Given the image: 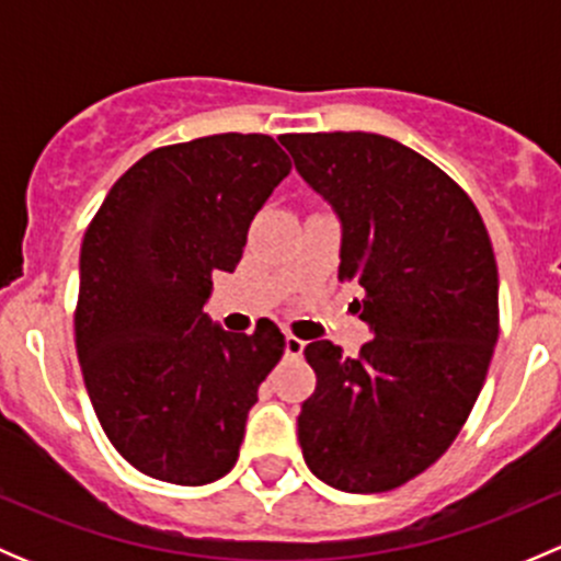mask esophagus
Instances as JSON below:
<instances>
[{
  "mask_svg": "<svg viewBox=\"0 0 561 561\" xmlns=\"http://www.w3.org/2000/svg\"><path fill=\"white\" fill-rule=\"evenodd\" d=\"M304 347H307V342H304V339L287 333V336H285V353L290 355V358H298V355L304 353Z\"/></svg>",
  "mask_w": 561,
  "mask_h": 561,
  "instance_id": "esophagus-1",
  "label": "esophagus"
}]
</instances>
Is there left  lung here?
<instances>
[{"mask_svg":"<svg viewBox=\"0 0 561 561\" xmlns=\"http://www.w3.org/2000/svg\"><path fill=\"white\" fill-rule=\"evenodd\" d=\"M296 171L342 225L339 279L364 287L371 342L307 344L317 388L298 443L322 483L377 494L432 467L472 412L500 336V276L467 192L375 133L285 135Z\"/></svg>","mask_w":561,"mask_h":561,"instance_id":"obj_1","label":"left lung"}]
</instances>
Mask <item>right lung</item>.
Returning a JSON list of instances; mask_svg holds the SVG:
<instances>
[{
    "mask_svg": "<svg viewBox=\"0 0 561 561\" xmlns=\"http://www.w3.org/2000/svg\"><path fill=\"white\" fill-rule=\"evenodd\" d=\"M290 157L268 135H208L135 162L81 247L76 347L98 421L144 474L206 485L233 469L260 382L285 353L271 320L230 333L203 312Z\"/></svg>",
    "mask_w": 561,
    "mask_h": 561,
    "instance_id": "1",
    "label": "right lung"
}]
</instances>
